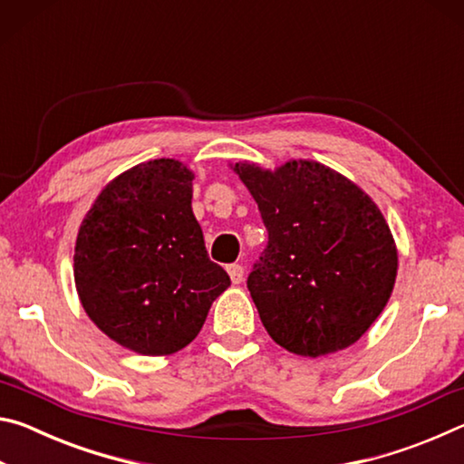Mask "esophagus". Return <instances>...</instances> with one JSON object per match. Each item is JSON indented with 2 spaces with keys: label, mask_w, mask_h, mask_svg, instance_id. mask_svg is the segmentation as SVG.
Masks as SVG:
<instances>
[{
  "label": "esophagus",
  "mask_w": 464,
  "mask_h": 464,
  "mask_svg": "<svg viewBox=\"0 0 464 464\" xmlns=\"http://www.w3.org/2000/svg\"><path fill=\"white\" fill-rule=\"evenodd\" d=\"M227 272H229L233 285H239V282L243 280V266L231 264V266H227Z\"/></svg>",
  "instance_id": "1"
}]
</instances>
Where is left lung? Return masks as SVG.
Wrapping results in <instances>:
<instances>
[{"label": "left lung", "mask_w": 464, "mask_h": 464, "mask_svg": "<svg viewBox=\"0 0 464 464\" xmlns=\"http://www.w3.org/2000/svg\"><path fill=\"white\" fill-rule=\"evenodd\" d=\"M268 229L247 276L266 332L298 356L358 342L387 304L397 247L368 194L317 161L235 163Z\"/></svg>", "instance_id": "1"}]
</instances>
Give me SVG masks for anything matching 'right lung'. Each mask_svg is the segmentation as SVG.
Here are the masks:
<instances>
[{
	"label": "right lung",
	"instance_id": "right-lung-1",
	"mask_svg": "<svg viewBox=\"0 0 464 464\" xmlns=\"http://www.w3.org/2000/svg\"><path fill=\"white\" fill-rule=\"evenodd\" d=\"M192 179L176 160L139 163L100 192L77 233L73 276L85 313L139 354L182 350L231 285L204 247Z\"/></svg>",
	"mask_w": 464,
	"mask_h": 464
}]
</instances>
